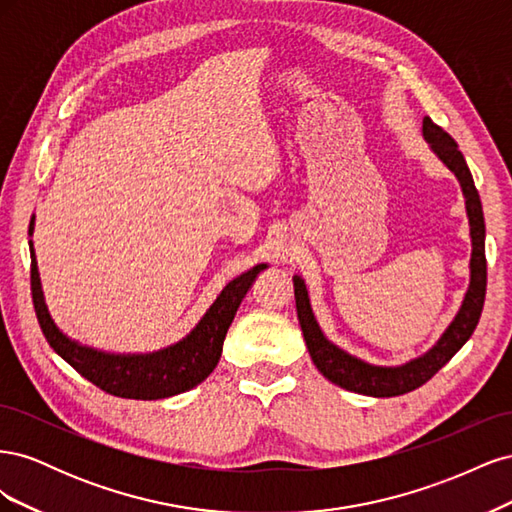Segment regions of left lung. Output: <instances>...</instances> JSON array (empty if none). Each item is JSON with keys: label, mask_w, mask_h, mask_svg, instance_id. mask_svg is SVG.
<instances>
[{"label": "left lung", "mask_w": 512, "mask_h": 512, "mask_svg": "<svg viewBox=\"0 0 512 512\" xmlns=\"http://www.w3.org/2000/svg\"><path fill=\"white\" fill-rule=\"evenodd\" d=\"M423 138L431 147V151L442 160V164L451 170L457 177L459 188L463 194V203H466V215L470 224V284L463 301L457 309L455 318L438 337L427 352L414 356V359L401 363V365H374L367 363L359 356H354L339 346H335L331 339L322 333L320 324L314 316L312 303H309L307 286L301 275H292L294 284V299H297V316L301 331L305 337V344L312 356L314 365L320 374L331 380L333 384L342 386L346 391L361 393L369 397H395L410 393L418 386L425 384L431 376H436L453 356L461 350V346L472 337L480 312H483L485 303V286H487V260H485V218H483V205H480V196L476 192V185L472 179L466 158L459 151L457 143L451 134H446L440 126H436L429 117L423 119Z\"/></svg>", "instance_id": "8db88e82"}]
</instances>
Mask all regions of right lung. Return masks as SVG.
Wrapping results in <instances>:
<instances>
[{
	"label": "right lung",
	"mask_w": 512,
	"mask_h": 512,
	"mask_svg": "<svg viewBox=\"0 0 512 512\" xmlns=\"http://www.w3.org/2000/svg\"><path fill=\"white\" fill-rule=\"evenodd\" d=\"M34 226L36 215L29 224V237L34 235ZM29 254H32V297L46 342L83 378L106 393L126 399L173 397L209 378L220 361L224 337L247 290L262 271L269 269V265H256L228 282L205 316L179 342L153 352H106L81 344L79 339H72L57 327L44 301L32 239H29Z\"/></svg>",
	"instance_id": "add662e5"
}]
</instances>
